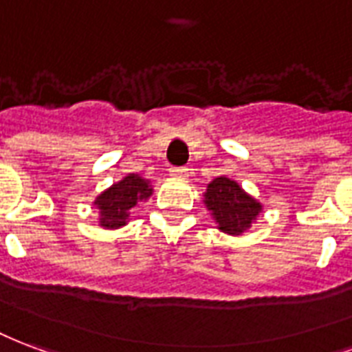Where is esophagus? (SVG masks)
<instances>
[{
    "mask_svg": "<svg viewBox=\"0 0 352 352\" xmlns=\"http://www.w3.org/2000/svg\"><path fill=\"white\" fill-rule=\"evenodd\" d=\"M170 176L173 178H187L189 176V168H186V166H173L170 168Z\"/></svg>",
    "mask_w": 352,
    "mask_h": 352,
    "instance_id": "34e87169",
    "label": "esophagus"
}]
</instances>
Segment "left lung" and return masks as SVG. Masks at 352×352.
<instances>
[{
    "mask_svg": "<svg viewBox=\"0 0 352 352\" xmlns=\"http://www.w3.org/2000/svg\"><path fill=\"white\" fill-rule=\"evenodd\" d=\"M204 204L212 212L217 229L230 236L243 234L263 212V204L227 176H219L208 184Z\"/></svg>",
    "mask_w": 352,
    "mask_h": 352,
    "instance_id": "8db88e82",
    "label": "left lung"
}]
</instances>
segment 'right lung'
<instances>
[{
    "instance_id": "1",
    "label": "right lung",
    "mask_w": 352,
    "mask_h": 352,
    "mask_svg": "<svg viewBox=\"0 0 352 352\" xmlns=\"http://www.w3.org/2000/svg\"><path fill=\"white\" fill-rule=\"evenodd\" d=\"M153 193L150 179L138 174H127L109 189H104L94 204L99 210V225L102 229H120L129 221L131 210L138 202H146Z\"/></svg>"
}]
</instances>
